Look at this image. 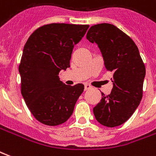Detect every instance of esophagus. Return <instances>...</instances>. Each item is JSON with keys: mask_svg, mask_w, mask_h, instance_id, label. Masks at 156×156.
Here are the masks:
<instances>
[{"mask_svg": "<svg viewBox=\"0 0 156 156\" xmlns=\"http://www.w3.org/2000/svg\"><path fill=\"white\" fill-rule=\"evenodd\" d=\"M92 87L89 84H85L84 85V90L85 91H87V90H89V89H91Z\"/></svg>", "mask_w": 156, "mask_h": 156, "instance_id": "esophagus-1", "label": "esophagus"}]
</instances>
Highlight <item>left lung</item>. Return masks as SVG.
<instances>
[{
    "label": "left lung",
    "mask_w": 156,
    "mask_h": 156,
    "mask_svg": "<svg viewBox=\"0 0 156 156\" xmlns=\"http://www.w3.org/2000/svg\"><path fill=\"white\" fill-rule=\"evenodd\" d=\"M86 37L98 45L106 70L113 73L111 93H102L94 115L102 125L116 127L126 122L140 103L145 67L134 41L115 26H92Z\"/></svg>",
    "instance_id": "8db88e82"
}]
</instances>
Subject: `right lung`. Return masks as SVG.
Wrapping results in <instances>:
<instances>
[{
    "instance_id": "obj_1",
    "label": "right lung",
    "mask_w": 156,
    "mask_h": 156,
    "mask_svg": "<svg viewBox=\"0 0 156 156\" xmlns=\"http://www.w3.org/2000/svg\"><path fill=\"white\" fill-rule=\"evenodd\" d=\"M88 25L51 23L39 27L26 42L19 65L22 95L33 116L56 126L68 120L84 86L64 84L58 76L70 67L74 45Z\"/></svg>"
}]
</instances>
